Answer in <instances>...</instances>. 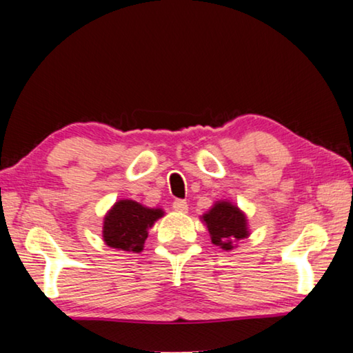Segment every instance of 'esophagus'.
Instances as JSON below:
<instances>
[{
  "label": "esophagus",
  "instance_id": "34e87169",
  "mask_svg": "<svg viewBox=\"0 0 353 353\" xmlns=\"http://www.w3.org/2000/svg\"><path fill=\"white\" fill-rule=\"evenodd\" d=\"M173 210L180 212V214H186L188 212V202L186 201H181V199H176L175 202H173Z\"/></svg>",
  "mask_w": 353,
  "mask_h": 353
}]
</instances>
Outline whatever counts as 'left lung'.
Instances as JSON below:
<instances>
[{
  "instance_id": "1",
  "label": "left lung",
  "mask_w": 353,
  "mask_h": 353,
  "mask_svg": "<svg viewBox=\"0 0 353 353\" xmlns=\"http://www.w3.org/2000/svg\"><path fill=\"white\" fill-rule=\"evenodd\" d=\"M201 219L207 225L212 243L223 250H231L236 248V241L249 236L248 219L244 212L228 201H216L214 207Z\"/></svg>"
}]
</instances>
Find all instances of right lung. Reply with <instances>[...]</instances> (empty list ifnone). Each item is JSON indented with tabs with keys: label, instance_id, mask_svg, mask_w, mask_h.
Returning <instances> with one entry per match:
<instances>
[{
	"label": "right lung",
	"instance_id": "obj_1",
	"mask_svg": "<svg viewBox=\"0 0 353 353\" xmlns=\"http://www.w3.org/2000/svg\"><path fill=\"white\" fill-rule=\"evenodd\" d=\"M163 216L162 209H149L137 201L122 199L115 202L104 216L103 238L109 248L141 252L149 228Z\"/></svg>",
	"mask_w": 353,
	"mask_h": 353
}]
</instances>
